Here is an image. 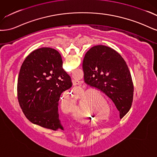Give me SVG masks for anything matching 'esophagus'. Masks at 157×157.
I'll return each mask as SVG.
<instances>
[{
  "label": "esophagus",
  "mask_w": 157,
  "mask_h": 157,
  "mask_svg": "<svg viewBox=\"0 0 157 157\" xmlns=\"http://www.w3.org/2000/svg\"><path fill=\"white\" fill-rule=\"evenodd\" d=\"M72 83H73L74 85H78L79 83V82H78V81H76V80H73L72 81Z\"/></svg>",
  "instance_id": "obj_1"
}]
</instances>
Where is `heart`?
Returning <instances> with one entry per match:
<instances>
[{
    "mask_svg": "<svg viewBox=\"0 0 157 157\" xmlns=\"http://www.w3.org/2000/svg\"><path fill=\"white\" fill-rule=\"evenodd\" d=\"M96 92V90H86V91H85L83 93V95H86V96H90V95H93V94H94ZM82 104L81 103H79L78 104V109H79V110H81V109H82ZM77 109V108H76ZM77 110V109H76ZM72 115H73V117H74V119H75L76 121H79V122H80V123H90V122H91V121H92V117H90V114H88V115H87L85 116V117H84V119H81V117H79V115H78V112H77V111L76 112H73V113H72Z\"/></svg>",
    "mask_w": 157,
    "mask_h": 157,
    "instance_id": "heart-1",
    "label": "heart"
}]
</instances>
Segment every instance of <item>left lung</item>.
<instances>
[{"label":"left lung","mask_w":157,"mask_h":157,"mask_svg":"<svg viewBox=\"0 0 157 157\" xmlns=\"http://www.w3.org/2000/svg\"><path fill=\"white\" fill-rule=\"evenodd\" d=\"M83 70L85 82L107 95L123 118L132 105L134 85L128 66L120 54L105 45H95L86 53Z\"/></svg>","instance_id":"1"}]
</instances>
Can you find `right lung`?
<instances>
[{
	"mask_svg": "<svg viewBox=\"0 0 157 157\" xmlns=\"http://www.w3.org/2000/svg\"><path fill=\"white\" fill-rule=\"evenodd\" d=\"M72 84L57 50H34L25 59L18 77V101L25 117L42 127L64 130L59 118V100Z\"/></svg>",
	"mask_w": 157,
	"mask_h": 157,
	"instance_id": "right-lung-1",
	"label": "right lung"
}]
</instances>
